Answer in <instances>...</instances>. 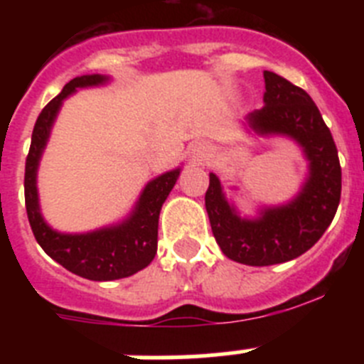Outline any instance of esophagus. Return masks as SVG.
I'll return each mask as SVG.
<instances>
[{"mask_svg":"<svg viewBox=\"0 0 364 364\" xmlns=\"http://www.w3.org/2000/svg\"><path fill=\"white\" fill-rule=\"evenodd\" d=\"M211 153V147L208 146V144L204 142H195L189 146L188 149V154H189V159L195 160V162H202V160H205L208 156H210Z\"/></svg>","mask_w":364,"mask_h":364,"instance_id":"34e87169","label":"esophagus"}]
</instances>
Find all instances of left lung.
<instances>
[{
  "label": "left lung",
  "mask_w": 364,
  "mask_h": 364,
  "mask_svg": "<svg viewBox=\"0 0 364 364\" xmlns=\"http://www.w3.org/2000/svg\"><path fill=\"white\" fill-rule=\"evenodd\" d=\"M264 107L244 118L259 136L294 140L308 160L301 191L281 205H262L257 217H240L210 173L205 211L211 231L228 259L247 266H272L297 259L323 237L341 200V166L332 133L306 91L264 70Z\"/></svg>",
  "instance_id": "left-lung-1"
}]
</instances>
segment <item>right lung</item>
I'll return each mask as SVG.
<instances>
[{
    "label": "right lung",
    "instance_id": "1",
    "mask_svg": "<svg viewBox=\"0 0 364 364\" xmlns=\"http://www.w3.org/2000/svg\"><path fill=\"white\" fill-rule=\"evenodd\" d=\"M109 80L104 74H85L70 80L40 112L25 162V208L38 244L58 264L89 281H117L151 264L159 244L160 210L180 175V167H176L149 180L131 213L111 226L87 233H62L45 222L38 197V167L63 100L78 89L105 85Z\"/></svg>",
    "mask_w": 364,
    "mask_h": 364
}]
</instances>
